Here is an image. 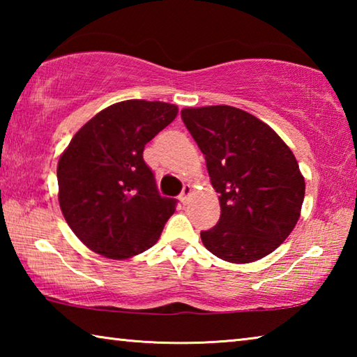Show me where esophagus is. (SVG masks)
Wrapping results in <instances>:
<instances>
[{"instance_id": "34e87169", "label": "esophagus", "mask_w": 357, "mask_h": 357, "mask_svg": "<svg viewBox=\"0 0 357 357\" xmlns=\"http://www.w3.org/2000/svg\"><path fill=\"white\" fill-rule=\"evenodd\" d=\"M190 195H192V185H190V184H184V187H183V192H181V195H179V200H181V203L185 204L187 202H189Z\"/></svg>"}]
</instances>
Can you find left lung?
Here are the masks:
<instances>
[{
    "instance_id": "1",
    "label": "left lung",
    "mask_w": 357,
    "mask_h": 357,
    "mask_svg": "<svg viewBox=\"0 0 357 357\" xmlns=\"http://www.w3.org/2000/svg\"><path fill=\"white\" fill-rule=\"evenodd\" d=\"M219 193L220 219L202 231L206 249L228 263L274 252L299 220L305 183L291 149L253 114L229 105L181 110Z\"/></svg>"
}]
</instances>
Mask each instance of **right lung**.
Wrapping results in <instances>:
<instances>
[{
	"mask_svg": "<svg viewBox=\"0 0 357 357\" xmlns=\"http://www.w3.org/2000/svg\"><path fill=\"white\" fill-rule=\"evenodd\" d=\"M176 114L167 102H118L89 119L64 149L56 170L59 208L88 249L126 259L159 241L176 200L157 192L143 149Z\"/></svg>",
	"mask_w": 357,
	"mask_h": 357,
	"instance_id": "right-lung-1",
	"label": "right lung"
}]
</instances>
